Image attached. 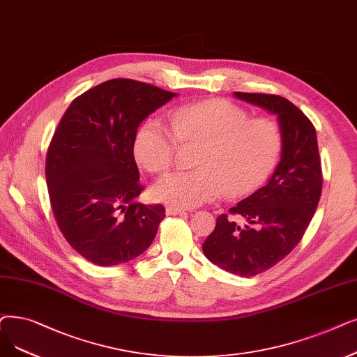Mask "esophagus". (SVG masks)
<instances>
[{
    "mask_svg": "<svg viewBox=\"0 0 357 357\" xmlns=\"http://www.w3.org/2000/svg\"><path fill=\"white\" fill-rule=\"evenodd\" d=\"M185 213H187V210H183V208H178V207H172V206L166 207L167 215H176V214H185Z\"/></svg>",
    "mask_w": 357,
    "mask_h": 357,
    "instance_id": "34e87169",
    "label": "esophagus"
}]
</instances>
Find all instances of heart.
I'll return each instance as SVG.
<instances>
[{"label": "heart", "mask_w": 357, "mask_h": 357, "mask_svg": "<svg viewBox=\"0 0 357 357\" xmlns=\"http://www.w3.org/2000/svg\"><path fill=\"white\" fill-rule=\"evenodd\" d=\"M169 127L149 119L134 138V156L150 172L174 165L178 143L199 144L194 166L153 185L151 197L167 206L192 208L220 194L241 197L255 190L277 163L282 132L268 118H250L238 105L210 99L178 107Z\"/></svg>", "instance_id": "1"}]
</instances>
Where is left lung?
I'll list each match as a JSON object with an SVG mask.
<instances>
[{"label":"left lung","instance_id":"left-lung-1","mask_svg":"<svg viewBox=\"0 0 357 357\" xmlns=\"http://www.w3.org/2000/svg\"><path fill=\"white\" fill-rule=\"evenodd\" d=\"M234 95L277 116L282 156L264 187L229 210L246 223L239 226L226 214L217 217L203 252L217 267L252 277L271 268L301 242L318 207L322 170L315 128L299 107L275 95Z\"/></svg>","mask_w":357,"mask_h":357}]
</instances>
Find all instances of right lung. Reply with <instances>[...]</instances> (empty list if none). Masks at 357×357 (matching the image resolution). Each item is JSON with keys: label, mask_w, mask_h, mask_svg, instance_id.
I'll use <instances>...</instances> for the list:
<instances>
[{"label": "right lung", "mask_w": 357, "mask_h": 357, "mask_svg": "<svg viewBox=\"0 0 357 357\" xmlns=\"http://www.w3.org/2000/svg\"><path fill=\"white\" fill-rule=\"evenodd\" d=\"M178 96L130 79L107 80L66 111L46 154V183L67 242L93 264L111 267L142 255L165 217L138 203L143 187L134 159L140 123Z\"/></svg>", "instance_id": "obj_1"}]
</instances>
